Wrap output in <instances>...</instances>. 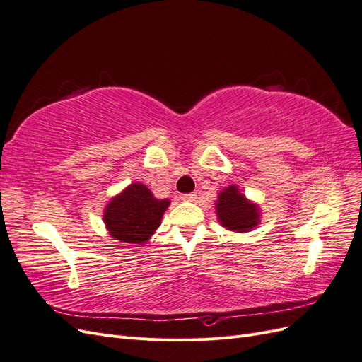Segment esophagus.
I'll list each match as a JSON object with an SVG mask.
<instances>
[{
    "mask_svg": "<svg viewBox=\"0 0 362 362\" xmlns=\"http://www.w3.org/2000/svg\"><path fill=\"white\" fill-rule=\"evenodd\" d=\"M181 199L185 201V202H193L196 199V193H185V194H181Z\"/></svg>",
    "mask_w": 362,
    "mask_h": 362,
    "instance_id": "1",
    "label": "esophagus"
}]
</instances>
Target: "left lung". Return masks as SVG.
Listing matches in <instances>:
<instances>
[{
  "label": "left lung",
  "instance_id": "1",
  "mask_svg": "<svg viewBox=\"0 0 362 362\" xmlns=\"http://www.w3.org/2000/svg\"><path fill=\"white\" fill-rule=\"evenodd\" d=\"M214 205L218 223L228 231L249 233L261 221L259 205L247 199L237 184H229L218 192Z\"/></svg>",
  "mask_w": 362,
  "mask_h": 362
}]
</instances>
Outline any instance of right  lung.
<instances>
[{"label":"right lung","instance_id":"add662e5","mask_svg":"<svg viewBox=\"0 0 362 362\" xmlns=\"http://www.w3.org/2000/svg\"><path fill=\"white\" fill-rule=\"evenodd\" d=\"M169 205V199L154 198L146 185L131 182L108 201L103 221L115 240L144 245L161 225L163 214Z\"/></svg>","mask_w":362,"mask_h":362}]
</instances>
